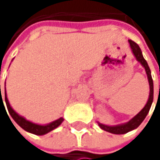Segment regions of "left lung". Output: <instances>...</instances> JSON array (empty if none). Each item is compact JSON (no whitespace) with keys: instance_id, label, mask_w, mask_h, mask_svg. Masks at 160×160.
Listing matches in <instances>:
<instances>
[{"instance_id":"obj_1","label":"left lung","mask_w":160,"mask_h":160,"mask_svg":"<svg viewBox=\"0 0 160 160\" xmlns=\"http://www.w3.org/2000/svg\"><path fill=\"white\" fill-rule=\"evenodd\" d=\"M129 43H130V47L132 49V52L133 53V55L135 56L136 60L138 62L141 63V65L143 66L145 69L146 75H147V79H148V82H149V88H150V92H149V98L147 100L146 105L144 106V108L139 112L135 117H133L130 121H128L127 123L124 124H120V125H117V126H108L102 123L98 122V125L100 126V128L106 132H111L114 134H124L127 133L134 129H136L145 118L146 115L148 114V112L150 110L151 105L153 103V98H154V86H153V80H152V76H151V71L150 68L147 65V62L145 61L144 58L143 54H142V51L139 47V45L134 42L132 40H129Z\"/></svg>"}]
</instances>
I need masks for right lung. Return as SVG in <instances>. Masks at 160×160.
<instances>
[{"mask_svg":"<svg viewBox=\"0 0 160 160\" xmlns=\"http://www.w3.org/2000/svg\"><path fill=\"white\" fill-rule=\"evenodd\" d=\"M1 102L3 104L2 96H1L0 98V103ZM5 103H6V107H7V108H8V111L10 113L11 117L13 118V119L16 121V123H17L22 129H24L25 131H27V132H31V133H33V134H36V135H43V134L48 133L49 132H51V131L54 130L55 128H57V127L63 122V120H64L63 118H58V119H56V120H54V121H52V122H51V123H49V124H46V125H39V124H35V123H33V122H30V121L27 120L25 118H23L22 116L18 115V114L11 108V106H10V104H9V101H8V99H7V96H6V90H5ZM3 107H4V105H3Z\"/></svg>","mask_w":160,"mask_h":160,"instance_id":"right-lung-1","label":"right lung"}]
</instances>
